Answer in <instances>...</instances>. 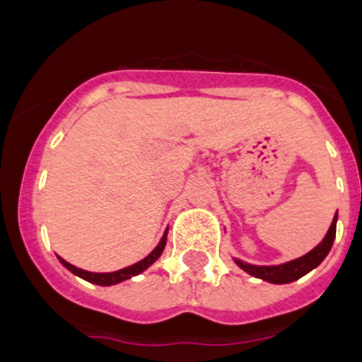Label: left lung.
<instances>
[{"instance_id": "8db88e82", "label": "left lung", "mask_w": 362, "mask_h": 362, "mask_svg": "<svg viewBox=\"0 0 362 362\" xmlns=\"http://www.w3.org/2000/svg\"><path fill=\"white\" fill-rule=\"evenodd\" d=\"M337 218H339V211L333 216V222H331L329 229L325 233L324 240L316 247H313L309 253L300 257V259L283 262V264H274V267H257V264H250V262H244L240 259H233V261L237 262V267L242 268L246 274H250L253 277H259L262 281L274 283V285H285V283L296 281V279H300L305 274H309L310 270H315L324 261L325 257H327L331 246H333V240H335Z\"/></svg>"}]
</instances>
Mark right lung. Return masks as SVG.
Returning <instances> with one entry per match:
<instances>
[{
  "mask_svg": "<svg viewBox=\"0 0 362 362\" xmlns=\"http://www.w3.org/2000/svg\"><path fill=\"white\" fill-rule=\"evenodd\" d=\"M166 237H168V229L164 231L163 238L159 240V244L155 246V250L151 253H149L148 257H144L142 261L134 262V264H131V267L127 268H122V270H116V272H107V274H95V272H86V270H81V268L74 267V264H70V262H66L62 257H59V261H61V264L64 268H68V270L74 274V276L81 277V279H85V281L92 283V285H100V286H110V285H118V283L122 281H127V279H131V277L139 276V274H142L144 270H148L151 264H153L157 259L160 257V253L164 252V246H166Z\"/></svg>",
  "mask_w": 362,
  "mask_h": 362,
  "instance_id": "obj_1",
  "label": "right lung"
}]
</instances>
